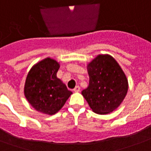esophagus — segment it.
<instances>
[{
    "label": "esophagus",
    "instance_id": "obj_1",
    "mask_svg": "<svg viewBox=\"0 0 151 151\" xmlns=\"http://www.w3.org/2000/svg\"><path fill=\"white\" fill-rule=\"evenodd\" d=\"M80 90H81V88L80 86H76L74 88H73V92H80Z\"/></svg>",
    "mask_w": 151,
    "mask_h": 151
}]
</instances>
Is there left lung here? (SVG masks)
Here are the masks:
<instances>
[{"label": "left lung", "instance_id": "8db88e82", "mask_svg": "<svg viewBox=\"0 0 151 151\" xmlns=\"http://www.w3.org/2000/svg\"><path fill=\"white\" fill-rule=\"evenodd\" d=\"M89 85L81 92L92 111L106 114L116 110L126 96L129 84L124 71L110 55H99L88 64Z\"/></svg>", "mask_w": 151, "mask_h": 151}]
</instances>
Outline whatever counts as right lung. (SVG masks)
Segmentation results:
<instances>
[{"label":"right lung","instance_id":"obj_1","mask_svg":"<svg viewBox=\"0 0 151 151\" xmlns=\"http://www.w3.org/2000/svg\"><path fill=\"white\" fill-rule=\"evenodd\" d=\"M59 63L51 58L34 65L27 74L24 95L36 110L45 114H56L64 106L72 92L57 78Z\"/></svg>","mask_w":151,"mask_h":151}]
</instances>
